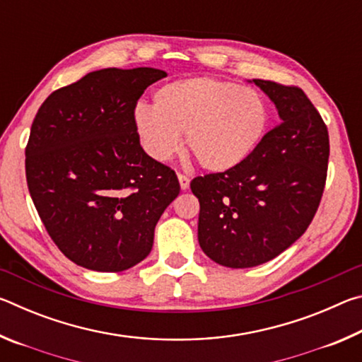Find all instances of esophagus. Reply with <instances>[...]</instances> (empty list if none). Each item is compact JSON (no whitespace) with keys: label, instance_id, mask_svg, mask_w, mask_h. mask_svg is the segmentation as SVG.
I'll use <instances>...</instances> for the list:
<instances>
[{"label":"esophagus","instance_id":"esophagus-1","mask_svg":"<svg viewBox=\"0 0 362 362\" xmlns=\"http://www.w3.org/2000/svg\"><path fill=\"white\" fill-rule=\"evenodd\" d=\"M179 182L182 189H187L189 187V177L185 174H179Z\"/></svg>","mask_w":362,"mask_h":362}]
</instances>
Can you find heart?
I'll return each mask as SVG.
<instances>
[{"mask_svg":"<svg viewBox=\"0 0 362 362\" xmlns=\"http://www.w3.org/2000/svg\"><path fill=\"white\" fill-rule=\"evenodd\" d=\"M269 121L259 90L209 76L164 84L153 94V107L142 103L134 112V127L153 159L173 158L185 134L189 155L212 173L246 161L265 139Z\"/></svg>","mask_w":362,"mask_h":362,"instance_id":"obj_1","label":"heart"}]
</instances>
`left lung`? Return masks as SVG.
<instances>
[{"mask_svg":"<svg viewBox=\"0 0 362 362\" xmlns=\"http://www.w3.org/2000/svg\"><path fill=\"white\" fill-rule=\"evenodd\" d=\"M254 83L281 122L240 166L189 183L199 201V246L228 268L262 265L292 246L313 220L327 179L329 132L311 100L297 86Z\"/></svg>","mask_w":362,"mask_h":362,"instance_id":"8db88e82","label":"left lung"}]
</instances>
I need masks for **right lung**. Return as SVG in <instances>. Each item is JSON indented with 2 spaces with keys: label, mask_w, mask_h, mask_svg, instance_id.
Listing matches in <instances>:
<instances>
[{
  "label": "right lung",
  "mask_w": 362,
  "mask_h": 362,
  "mask_svg": "<svg viewBox=\"0 0 362 362\" xmlns=\"http://www.w3.org/2000/svg\"><path fill=\"white\" fill-rule=\"evenodd\" d=\"M156 69H103L64 86L36 113L25 146L30 196L66 259L122 272L150 254L155 226L180 193L173 169L146 155L134 127Z\"/></svg>",
  "instance_id": "right-lung-1"
}]
</instances>
